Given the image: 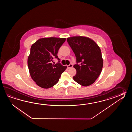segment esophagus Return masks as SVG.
Wrapping results in <instances>:
<instances>
[{"instance_id": "obj_1", "label": "esophagus", "mask_w": 132, "mask_h": 132, "mask_svg": "<svg viewBox=\"0 0 132 132\" xmlns=\"http://www.w3.org/2000/svg\"><path fill=\"white\" fill-rule=\"evenodd\" d=\"M68 68H69V69H70V68H72V67H73V65L72 64H70V65H68Z\"/></svg>"}]
</instances>
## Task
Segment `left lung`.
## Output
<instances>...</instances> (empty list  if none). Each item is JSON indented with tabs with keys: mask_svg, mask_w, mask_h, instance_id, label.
Here are the masks:
<instances>
[{
	"mask_svg": "<svg viewBox=\"0 0 132 132\" xmlns=\"http://www.w3.org/2000/svg\"><path fill=\"white\" fill-rule=\"evenodd\" d=\"M67 42L76 58V70L73 79L84 86L93 84L101 74L103 67L101 50L93 39L84 36L71 37L67 38Z\"/></svg>",
	"mask_w": 132,
	"mask_h": 132,
	"instance_id": "8db88e82",
	"label": "left lung"
}]
</instances>
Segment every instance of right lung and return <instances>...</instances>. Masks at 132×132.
<instances>
[{"label":"right lung","mask_w":132,"mask_h":132,"mask_svg":"<svg viewBox=\"0 0 132 132\" xmlns=\"http://www.w3.org/2000/svg\"><path fill=\"white\" fill-rule=\"evenodd\" d=\"M65 38L55 37L39 39L31 46L28 56V68L31 78L39 86L48 89L58 82L67 66L59 61L54 65L53 59L59 60L57 54Z\"/></svg>","instance_id":"add662e5"}]
</instances>
